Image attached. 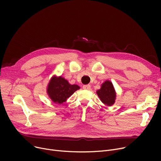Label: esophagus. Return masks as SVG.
Here are the masks:
<instances>
[{"mask_svg": "<svg viewBox=\"0 0 161 161\" xmlns=\"http://www.w3.org/2000/svg\"><path fill=\"white\" fill-rule=\"evenodd\" d=\"M83 89L85 90H89L91 89V86L90 85H84L83 86Z\"/></svg>", "mask_w": 161, "mask_h": 161, "instance_id": "obj_1", "label": "esophagus"}]
</instances>
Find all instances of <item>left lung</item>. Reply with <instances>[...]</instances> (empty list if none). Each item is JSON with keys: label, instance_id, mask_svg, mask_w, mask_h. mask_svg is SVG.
<instances>
[{"label": "left lung", "instance_id": "1", "mask_svg": "<svg viewBox=\"0 0 161 161\" xmlns=\"http://www.w3.org/2000/svg\"><path fill=\"white\" fill-rule=\"evenodd\" d=\"M97 94L100 100L105 105L111 106L115 103L116 93L112 83L106 80L101 86V88L97 91Z\"/></svg>", "mask_w": 161, "mask_h": 161}]
</instances>
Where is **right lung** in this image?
<instances>
[{
	"instance_id": "obj_1",
	"label": "right lung",
	"mask_w": 161,
	"mask_h": 161,
	"mask_svg": "<svg viewBox=\"0 0 161 161\" xmlns=\"http://www.w3.org/2000/svg\"><path fill=\"white\" fill-rule=\"evenodd\" d=\"M79 89L78 86L71 85L61 76H53L48 83L47 92L54 103L61 104Z\"/></svg>"
}]
</instances>
